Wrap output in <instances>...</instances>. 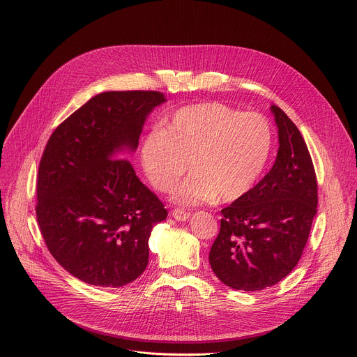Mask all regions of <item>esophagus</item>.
Listing matches in <instances>:
<instances>
[{"mask_svg":"<svg viewBox=\"0 0 357 357\" xmlns=\"http://www.w3.org/2000/svg\"><path fill=\"white\" fill-rule=\"evenodd\" d=\"M171 215H172V218H174L175 220H178V222H183V220H186V219L190 218V213L186 212V211H183V209H174V211L171 212Z\"/></svg>","mask_w":357,"mask_h":357,"instance_id":"obj_1","label":"esophagus"}]
</instances>
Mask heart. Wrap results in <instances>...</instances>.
<instances>
[{
	"instance_id": "heart-1",
	"label": "heart",
	"mask_w": 357,
	"mask_h": 357,
	"mask_svg": "<svg viewBox=\"0 0 357 357\" xmlns=\"http://www.w3.org/2000/svg\"><path fill=\"white\" fill-rule=\"evenodd\" d=\"M271 146V127L261 114L209 101L179 109L160 130L151 131L141 145V164L152 186L161 192H171L189 164L192 175L174 192L182 205L213 199L227 203L257 183Z\"/></svg>"
}]
</instances>
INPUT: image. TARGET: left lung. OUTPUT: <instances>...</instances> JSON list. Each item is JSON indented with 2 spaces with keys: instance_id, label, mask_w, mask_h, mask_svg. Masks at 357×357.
Masks as SVG:
<instances>
[{
  "instance_id": "8db88e82",
  "label": "left lung",
  "mask_w": 357,
  "mask_h": 357,
  "mask_svg": "<svg viewBox=\"0 0 357 357\" xmlns=\"http://www.w3.org/2000/svg\"><path fill=\"white\" fill-rule=\"evenodd\" d=\"M280 148L271 171L243 197L222 209L209 263L230 288L260 291L298 264L318 211L312 158L298 127L273 106Z\"/></svg>"
}]
</instances>
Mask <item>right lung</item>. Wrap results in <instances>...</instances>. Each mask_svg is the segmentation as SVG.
Listing matches in <instances>:
<instances>
[{
  "instance_id": "add662e5",
  "label": "right lung",
  "mask_w": 357,
  "mask_h": 357,
  "mask_svg": "<svg viewBox=\"0 0 357 357\" xmlns=\"http://www.w3.org/2000/svg\"><path fill=\"white\" fill-rule=\"evenodd\" d=\"M161 91H106L70 114L47 139L36 182V219L47 250L73 277L121 287L148 264V238L168 212L135 175L134 151Z\"/></svg>"
}]
</instances>
